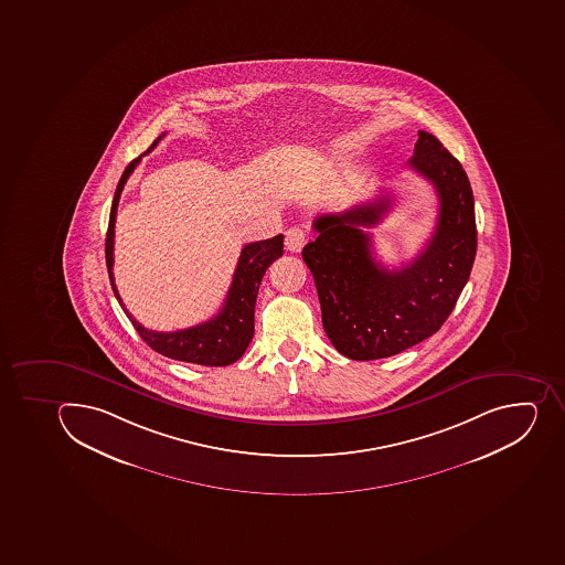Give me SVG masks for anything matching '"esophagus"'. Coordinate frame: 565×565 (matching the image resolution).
Instances as JSON below:
<instances>
[{
	"label": "esophagus",
	"instance_id": "esophagus-1",
	"mask_svg": "<svg viewBox=\"0 0 565 565\" xmlns=\"http://www.w3.org/2000/svg\"><path fill=\"white\" fill-rule=\"evenodd\" d=\"M286 250L297 252L302 250L306 245V232L300 226H291L285 234Z\"/></svg>",
	"mask_w": 565,
	"mask_h": 565
}]
</instances>
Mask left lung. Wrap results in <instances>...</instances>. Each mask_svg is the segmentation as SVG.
I'll return each mask as SVG.
<instances>
[{"label":"left lung","instance_id":"1","mask_svg":"<svg viewBox=\"0 0 565 565\" xmlns=\"http://www.w3.org/2000/svg\"><path fill=\"white\" fill-rule=\"evenodd\" d=\"M417 135L408 168L427 178L439 198L436 231L425 250L397 270L376 263L363 228L387 214L388 196L317 217V239L302 250L326 334L351 360L387 359L433 337L470 279L477 226L467 172L434 135Z\"/></svg>","mask_w":565,"mask_h":565}]
</instances>
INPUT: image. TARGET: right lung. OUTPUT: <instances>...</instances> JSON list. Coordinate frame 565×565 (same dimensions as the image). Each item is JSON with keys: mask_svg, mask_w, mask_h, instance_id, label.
<instances>
[{"mask_svg": "<svg viewBox=\"0 0 565 565\" xmlns=\"http://www.w3.org/2000/svg\"><path fill=\"white\" fill-rule=\"evenodd\" d=\"M162 137H158L148 151H151L162 140ZM142 157L135 158L122 172V178L115 191L111 212H109L106 265H108L109 282L114 288L115 297H117L118 305L122 306L124 311L128 315V319L131 320L132 328L137 329V333L142 337L143 342L154 349L157 353L163 354L168 359L209 365V367L231 365L243 356L254 337V309H256L260 280L268 270V266L282 256V239L285 237L279 234L271 239L256 241V243L243 246L236 271L232 277L231 288L226 294L225 305L216 317H212L203 324L180 329V331H169V333L143 328L142 324H138L137 319H132V315L122 305L114 277L115 217H117L118 200L122 194L124 185Z\"/></svg>", "mask_w": 565, "mask_h": 565, "instance_id": "add662e5", "label": "right lung"}]
</instances>
